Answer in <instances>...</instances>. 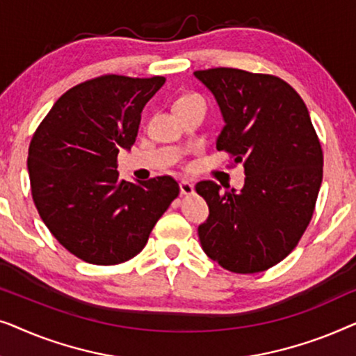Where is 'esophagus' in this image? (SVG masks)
<instances>
[{"label":"esophagus","mask_w":356,"mask_h":356,"mask_svg":"<svg viewBox=\"0 0 356 356\" xmlns=\"http://www.w3.org/2000/svg\"><path fill=\"white\" fill-rule=\"evenodd\" d=\"M179 191H181V194H184V196H188V194H193V191H194L193 183H189V181H186V179H183V181L179 183Z\"/></svg>","instance_id":"34e87169"}]
</instances>
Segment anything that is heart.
I'll return each instance as SVG.
<instances>
[{
    "instance_id": "heart-1",
    "label": "heart",
    "mask_w": 356,
    "mask_h": 356,
    "mask_svg": "<svg viewBox=\"0 0 356 356\" xmlns=\"http://www.w3.org/2000/svg\"><path fill=\"white\" fill-rule=\"evenodd\" d=\"M193 99H201V97L196 95V94H186V95L179 97V99L177 100V105L178 104H183V102H186V100H193Z\"/></svg>"
}]
</instances>
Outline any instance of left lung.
Returning <instances> with one entry per match:
<instances>
[{
    "label": "left lung",
    "instance_id": "left-lung-1",
    "mask_svg": "<svg viewBox=\"0 0 356 356\" xmlns=\"http://www.w3.org/2000/svg\"><path fill=\"white\" fill-rule=\"evenodd\" d=\"M194 76L212 92L225 126L217 150L245 167V186L220 191L199 181L207 222L206 254L235 274L270 269L295 250L313 218L323 183V149L308 108L289 82L272 74L212 67Z\"/></svg>",
    "mask_w": 356,
    "mask_h": 356
}]
</instances>
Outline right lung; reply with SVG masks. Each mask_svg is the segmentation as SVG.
<instances>
[{"instance_id": "1", "label": "right lung", "mask_w": 356, "mask_h": 356, "mask_svg": "<svg viewBox=\"0 0 356 356\" xmlns=\"http://www.w3.org/2000/svg\"><path fill=\"white\" fill-rule=\"evenodd\" d=\"M163 76L104 74L65 92L29 145L31 191L42 220L71 254L97 266L133 259L179 194L172 177L120 179L118 154L136 143L140 111Z\"/></svg>"}]
</instances>
